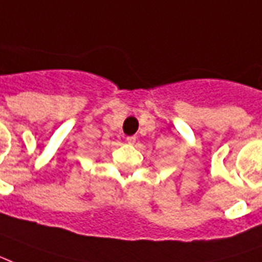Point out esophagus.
Returning a JSON list of instances; mask_svg holds the SVG:
<instances>
[{
	"instance_id": "esophagus-1",
	"label": "esophagus",
	"mask_w": 262,
	"mask_h": 262,
	"mask_svg": "<svg viewBox=\"0 0 262 262\" xmlns=\"http://www.w3.org/2000/svg\"><path fill=\"white\" fill-rule=\"evenodd\" d=\"M126 141H127L129 144H133V143L136 141V136H127L126 137Z\"/></svg>"
}]
</instances>
